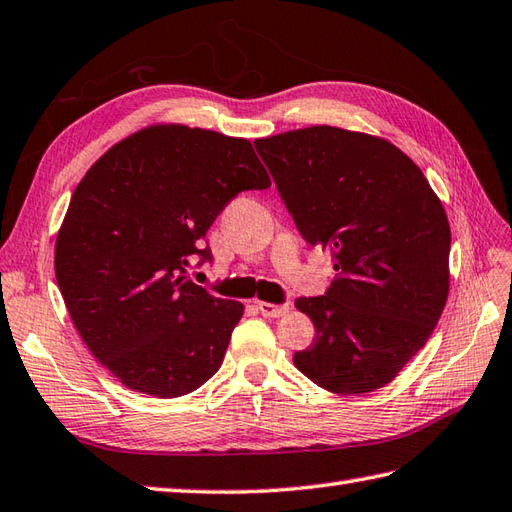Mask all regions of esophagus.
<instances>
[{
    "mask_svg": "<svg viewBox=\"0 0 512 512\" xmlns=\"http://www.w3.org/2000/svg\"><path fill=\"white\" fill-rule=\"evenodd\" d=\"M258 311L265 317H282L289 313V304H271V302H258Z\"/></svg>",
    "mask_w": 512,
    "mask_h": 512,
    "instance_id": "1",
    "label": "esophagus"
}]
</instances>
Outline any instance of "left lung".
Returning <instances> with one entry per match:
<instances>
[{
    "instance_id": "1",
    "label": "left lung",
    "mask_w": 512,
    "mask_h": 512,
    "mask_svg": "<svg viewBox=\"0 0 512 512\" xmlns=\"http://www.w3.org/2000/svg\"><path fill=\"white\" fill-rule=\"evenodd\" d=\"M254 144L302 238L331 249L337 271L324 295L295 300L315 326L295 368L333 394L383 388L447 304L445 208L423 170L383 138L317 124Z\"/></svg>"
}]
</instances>
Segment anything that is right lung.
Returning <instances> with one entry per match:
<instances>
[{
	"mask_svg": "<svg viewBox=\"0 0 512 512\" xmlns=\"http://www.w3.org/2000/svg\"><path fill=\"white\" fill-rule=\"evenodd\" d=\"M271 186L243 138L153 124L113 144L76 186L54 271L78 335L129 390L175 399L221 368L243 304L188 278L243 190Z\"/></svg>",
	"mask_w": 512,
	"mask_h": 512,
	"instance_id": "1",
	"label": "right lung"
}]
</instances>
